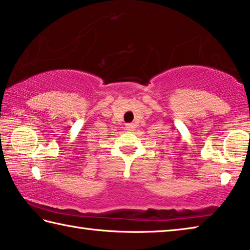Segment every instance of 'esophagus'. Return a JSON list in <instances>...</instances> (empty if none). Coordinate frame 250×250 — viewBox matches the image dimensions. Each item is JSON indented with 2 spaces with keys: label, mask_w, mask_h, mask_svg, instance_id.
Masks as SVG:
<instances>
[{
  "label": "esophagus",
  "mask_w": 250,
  "mask_h": 250,
  "mask_svg": "<svg viewBox=\"0 0 250 250\" xmlns=\"http://www.w3.org/2000/svg\"><path fill=\"white\" fill-rule=\"evenodd\" d=\"M134 128H135L134 124H128V125H125V129L128 130V131H133Z\"/></svg>",
  "instance_id": "esophagus-1"
}]
</instances>
